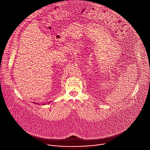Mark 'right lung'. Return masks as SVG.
<instances>
[{"mask_svg": "<svg viewBox=\"0 0 150 150\" xmlns=\"http://www.w3.org/2000/svg\"><path fill=\"white\" fill-rule=\"evenodd\" d=\"M35 104H36V103H35ZM44 104H43V105H44Z\"/></svg>", "mask_w": 150, "mask_h": 150, "instance_id": "add662e5", "label": "right lung"}]
</instances>
